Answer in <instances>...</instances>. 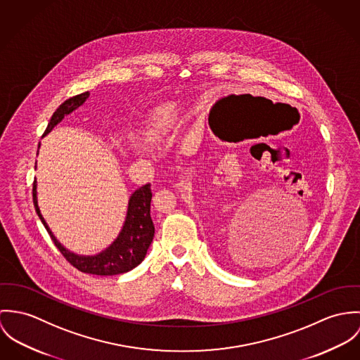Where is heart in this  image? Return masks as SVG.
Segmentation results:
<instances>
[{"label":"heart","mask_w":360,"mask_h":360,"mask_svg":"<svg viewBox=\"0 0 360 360\" xmlns=\"http://www.w3.org/2000/svg\"><path fill=\"white\" fill-rule=\"evenodd\" d=\"M182 122V112L176 103H164L153 110L143 128V138L146 141H160L174 132ZM138 153H143L141 146L136 148Z\"/></svg>","instance_id":"b5f03b06"}]
</instances>
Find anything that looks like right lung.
<instances>
[{
  "label": "right lung",
  "mask_w": 360,
  "mask_h": 360,
  "mask_svg": "<svg viewBox=\"0 0 360 360\" xmlns=\"http://www.w3.org/2000/svg\"><path fill=\"white\" fill-rule=\"evenodd\" d=\"M88 96H89V92L86 91L65 101L52 115L44 135L48 134L58 122L63 120L66 115L80 108ZM150 201H152V189H150V184H146L139 189H136L129 198L125 222L119 238L115 240L105 251L96 255H77L66 250L48 228L45 219L41 215L39 202H37V182L34 181L33 184V202L36 207V212L40 217L41 222L44 224L46 232L49 233L51 239L55 243L58 250L62 252L66 261L70 262V265H73L76 269H79L84 274L99 275V276H113V275L125 274L134 269L135 266H138L143 261L148 252V248L155 236V225L150 217Z\"/></svg>",
  "instance_id": "obj_1"
}]
</instances>
